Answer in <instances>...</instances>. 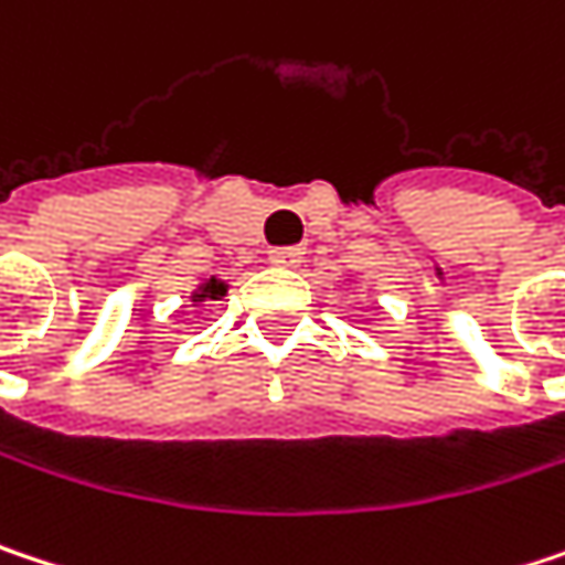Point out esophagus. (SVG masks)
<instances>
[{
    "label": "esophagus",
    "mask_w": 565,
    "mask_h": 565,
    "mask_svg": "<svg viewBox=\"0 0 565 565\" xmlns=\"http://www.w3.org/2000/svg\"><path fill=\"white\" fill-rule=\"evenodd\" d=\"M268 262L278 265V268H297L303 262V248H275L268 255Z\"/></svg>",
    "instance_id": "obj_1"
}]
</instances>
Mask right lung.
<instances>
[{
    "label": "right lung",
    "instance_id": "add662e5",
    "mask_svg": "<svg viewBox=\"0 0 565 565\" xmlns=\"http://www.w3.org/2000/svg\"><path fill=\"white\" fill-rule=\"evenodd\" d=\"M226 290H230V284L220 281L216 275L213 278H206V281L200 284L193 294H190V303H206V300H223L226 297Z\"/></svg>",
    "mask_w": 565,
    "mask_h": 565
}]
</instances>
